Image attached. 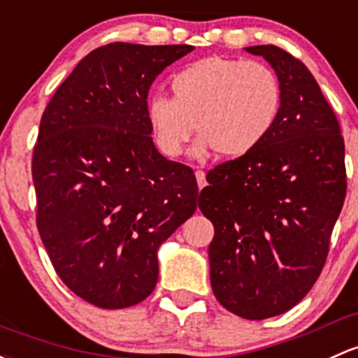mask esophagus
Here are the masks:
<instances>
[{
	"mask_svg": "<svg viewBox=\"0 0 358 358\" xmlns=\"http://www.w3.org/2000/svg\"><path fill=\"white\" fill-rule=\"evenodd\" d=\"M195 178H197V185H199V189H202V187H206V173L202 171V169H197V171H195Z\"/></svg>",
	"mask_w": 358,
	"mask_h": 358,
	"instance_id": "34e87169",
	"label": "esophagus"
}]
</instances>
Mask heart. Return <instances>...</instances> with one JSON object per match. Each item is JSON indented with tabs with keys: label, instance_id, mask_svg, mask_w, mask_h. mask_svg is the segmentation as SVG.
Listing matches in <instances>:
<instances>
[{
	"label": "heart",
	"instance_id": "1",
	"mask_svg": "<svg viewBox=\"0 0 358 358\" xmlns=\"http://www.w3.org/2000/svg\"><path fill=\"white\" fill-rule=\"evenodd\" d=\"M171 92L145 104L154 142L168 157L185 150L195 129L201 134L197 156L214 149L229 159L247 156L266 141L281 110L278 75L252 59H197L171 78Z\"/></svg>",
	"mask_w": 358,
	"mask_h": 358
}]
</instances>
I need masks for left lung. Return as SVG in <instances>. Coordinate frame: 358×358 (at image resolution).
I'll return each instance as SVG.
<instances>
[{
  "mask_svg": "<svg viewBox=\"0 0 358 358\" xmlns=\"http://www.w3.org/2000/svg\"><path fill=\"white\" fill-rule=\"evenodd\" d=\"M276 71L281 110L257 149L208 173L199 208L214 224L210 287L250 321L295 307L324 268L347 194L345 142L314 75L276 46H248Z\"/></svg>",
  "mask_w": 358,
  "mask_h": 358,
  "instance_id": "left-lung-1",
  "label": "left lung"
}]
</instances>
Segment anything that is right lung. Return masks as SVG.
I'll use <instances>...</instances> for the list:
<instances>
[{"instance_id": "obj_1", "label": "right lung", "mask_w": 358, "mask_h": 358, "mask_svg": "<svg viewBox=\"0 0 358 358\" xmlns=\"http://www.w3.org/2000/svg\"><path fill=\"white\" fill-rule=\"evenodd\" d=\"M194 50L97 48L41 118L32 157L37 229L63 283L96 307L148 299L157 250L197 209L194 171L159 154L145 118L157 75Z\"/></svg>"}]
</instances>
